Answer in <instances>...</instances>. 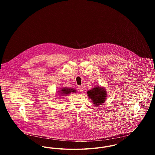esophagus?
Instances as JSON below:
<instances>
[{
    "mask_svg": "<svg viewBox=\"0 0 155 155\" xmlns=\"http://www.w3.org/2000/svg\"><path fill=\"white\" fill-rule=\"evenodd\" d=\"M78 89L79 91H80L81 92H82L84 91V88L82 86H78Z\"/></svg>",
    "mask_w": 155,
    "mask_h": 155,
    "instance_id": "esophagus-1",
    "label": "esophagus"
}]
</instances>
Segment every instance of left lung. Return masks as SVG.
Segmentation results:
<instances>
[{
  "label": "left lung",
  "instance_id": "1",
  "mask_svg": "<svg viewBox=\"0 0 155 155\" xmlns=\"http://www.w3.org/2000/svg\"><path fill=\"white\" fill-rule=\"evenodd\" d=\"M104 88L95 87L91 90L88 91L87 94L89 97L92 100L93 104L95 106H99V104H102L104 102L107 94Z\"/></svg>",
  "mask_w": 155,
  "mask_h": 155
}]
</instances>
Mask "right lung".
I'll return each mask as SVG.
<instances>
[{"instance_id": "obj_1", "label": "right lung", "mask_w": 155, "mask_h": 155, "mask_svg": "<svg viewBox=\"0 0 155 155\" xmlns=\"http://www.w3.org/2000/svg\"><path fill=\"white\" fill-rule=\"evenodd\" d=\"M59 92H60L59 93H60V94L63 95L62 96H63V95H66L68 94H70L71 92H76V90L73 88H61V89L60 91H59Z\"/></svg>"}]
</instances>
